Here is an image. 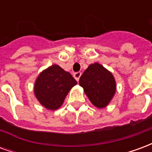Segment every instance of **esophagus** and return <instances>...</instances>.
Returning a JSON list of instances; mask_svg holds the SVG:
<instances>
[{
  "mask_svg": "<svg viewBox=\"0 0 152 152\" xmlns=\"http://www.w3.org/2000/svg\"><path fill=\"white\" fill-rule=\"evenodd\" d=\"M80 76H81V72H77L74 73V75H73L74 78H75L77 81H79V79L80 77Z\"/></svg>",
  "mask_w": 152,
  "mask_h": 152,
  "instance_id": "34e87169",
  "label": "esophagus"
}]
</instances>
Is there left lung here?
I'll return each instance as SVG.
<instances>
[{
	"label": "left lung",
	"instance_id": "obj_1",
	"mask_svg": "<svg viewBox=\"0 0 152 152\" xmlns=\"http://www.w3.org/2000/svg\"><path fill=\"white\" fill-rule=\"evenodd\" d=\"M79 84L92 104L99 108L108 105L116 89L112 72L98 63L88 66L80 76Z\"/></svg>",
	"mask_w": 152,
	"mask_h": 152
}]
</instances>
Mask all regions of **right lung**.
<instances>
[{"mask_svg": "<svg viewBox=\"0 0 152 152\" xmlns=\"http://www.w3.org/2000/svg\"><path fill=\"white\" fill-rule=\"evenodd\" d=\"M76 84L69 72L54 64L44 70L37 78L35 96L45 108L57 110L63 105L68 92Z\"/></svg>", "mask_w": 152, "mask_h": 152, "instance_id": "right-lung-1", "label": "right lung"}]
</instances>
